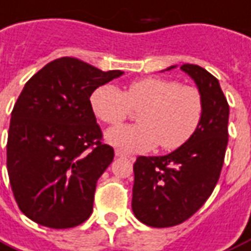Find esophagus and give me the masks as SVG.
I'll return each mask as SVG.
<instances>
[{"mask_svg":"<svg viewBox=\"0 0 251 251\" xmlns=\"http://www.w3.org/2000/svg\"><path fill=\"white\" fill-rule=\"evenodd\" d=\"M115 156H116V157H128V159H129V160H133L132 156H129V154L124 153V152H122V151H120V150L115 151Z\"/></svg>","mask_w":251,"mask_h":251,"instance_id":"34e87169","label":"esophagus"}]
</instances>
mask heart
<instances>
[{
	"label": "heart",
	"instance_id": "b5f03b06",
	"mask_svg": "<svg viewBox=\"0 0 251 251\" xmlns=\"http://www.w3.org/2000/svg\"><path fill=\"white\" fill-rule=\"evenodd\" d=\"M94 114L101 122L116 126L132 115L139 124L110 129L105 139L128 153L147 152L160 144L175 151L195 136L205 111V100L197 87L168 78H146L132 82L126 91L103 84L91 95Z\"/></svg>",
	"mask_w": 251,
	"mask_h": 251
}]
</instances>
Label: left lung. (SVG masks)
<instances>
[{"mask_svg": "<svg viewBox=\"0 0 251 251\" xmlns=\"http://www.w3.org/2000/svg\"><path fill=\"white\" fill-rule=\"evenodd\" d=\"M181 70L204 97V116L186 144L165 156H139L133 164L132 210L152 227H171L192 217L212 195L225 159L229 104L220 83L197 65L185 63Z\"/></svg>", "mask_w": 251, "mask_h": 251, "instance_id": "8db88e82", "label": "left lung"}]
</instances>
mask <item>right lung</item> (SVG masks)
Returning <instances> with one entry per match:
<instances>
[{
    "label": "right lung",
    "mask_w": 251,
    "mask_h": 251,
    "mask_svg": "<svg viewBox=\"0 0 251 251\" xmlns=\"http://www.w3.org/2000/svg\"><path fill=\"white\" fill-rule=\"evenodd\" d=\"M122 74L63 56L26 82L6 144L9 181L26 217L69 229L91 216L97 182L115 153L103 143L90 97Z\"/></svg>",
    "instance_id": "add662e5"
}]
</instances>
